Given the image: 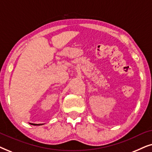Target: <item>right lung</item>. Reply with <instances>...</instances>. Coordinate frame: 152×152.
<instances>
[{"label":"right lung","mask_w":152,"mask_h":152,"mask_svg":"<svg viewBox=\"0 0 152 152\" xmlns=\"http://www.w3.org/2000/svg\"><path fill=\"white\" fill-rule=\"evenodd\" d=\"M29 124H32V125H34V126H39V125H43V124H34V123H30V122H29Z\"/></svg>","instance_id":"add662e5"}]
</instances>
